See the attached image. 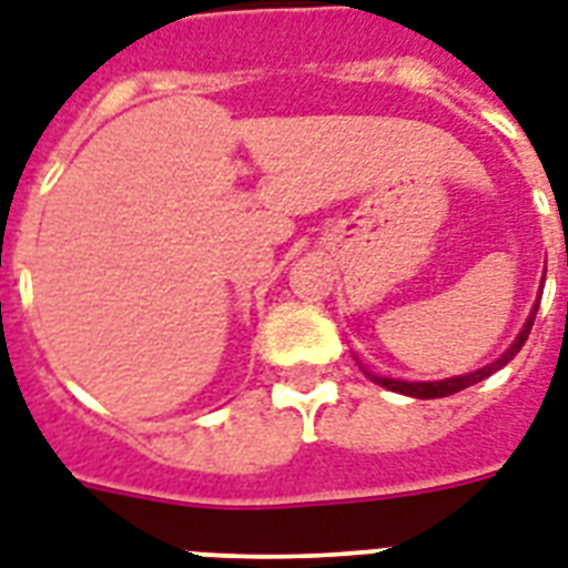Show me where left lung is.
Here are the masks:
<instances>
[{"label":"left lung","instance_id":"8db88e82","mask_svg":"<svg viewBox=\"0 0 568 568\" xmlns=\"http://www.w3.org/2000/svg\"><path fill=\"white\" fill-rule=\"evenodd\" d=\"M534 317H537V306H534L531 317H528V324L523 326V332H519V338L510 344V349L505 353L501 358H496L493 364H487V367H481V371L476 373H467V376H455V379H444V382H399V379H385V376H371L376 385H382V388L388 390H396V394H405V396H417V399H437V396H449V394H458V390L469 388V385H476V382L487 379L490 373L501 371L505 364L510 362V358L523 349V344L528 341V335H531V326H534Z\"/></svg>","mask_w":568,"mask_h":568}]
</instances>
